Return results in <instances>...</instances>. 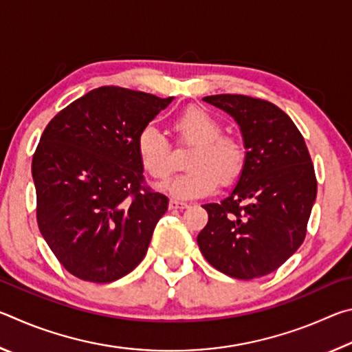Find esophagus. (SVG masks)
Instances as JSON below:
<instances>
[{
	"mask_svg": "<svg viewBox=\"0 0 352 352\" xmlns=\"http://www.w3.org/2000/svg\"><path fill=\"white\" fill-rule=\"evenodd\" d=\"M184 208H188V204H184V201H178V200L169 201V210H184Z\"/></svg>",
	"mask_w": 352,
	"mask_h": 352,
	"instance_id": "1",
	"label": "esophagus"
}]
</instances>
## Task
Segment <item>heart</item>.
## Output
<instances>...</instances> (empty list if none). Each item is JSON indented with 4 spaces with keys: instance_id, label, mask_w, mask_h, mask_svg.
<instances>
[{
    "instance_id": "obj_1",
    "label": "heart",
    "mask_w": 352,
    "mask_h": 352,
    "mask_svg": "<svg viewBox=\"0 0 352 352\" xmlns=\"http://www.w3.org/2000/svg\"><path fill=\"white\" fill-rule=\"evenodd\" d=\"M174 132L180 144H192L186 158L190 168L162 184L172 197L188 200L205 197L217 189L219 183H233L245 163V151L233 136L222 135V124L210 111L190 105L174 119ZM136 152L148 175L164 180L175 168L169 140L152 124L142 127L136 136Z\"/></svg>"
}]
</instances>
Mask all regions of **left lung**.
Returning <instances> with one entry per match:
<instances>
[{
    "instance_id": "left-lung-1",
    "label": "left lung",
    "mask_w": 352,
    "mask_h": 352,
    "mask_svg": "<svg viewBox=\"0 0 352 352\" xmlns=\"http://www.w3.org/2000/svg\"><path fill=\"white\" fill-rule=\"evenodd\" d=\"M205 102L234 118L245 146L239 182L228 197L206 204L197 236L201 254L219 272L253 279L279 269L306 237L317 178L305 138L269 100L214 94Z\"/></svg>"
}]
</instances>
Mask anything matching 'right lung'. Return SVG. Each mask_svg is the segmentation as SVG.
Here are the masks:
<instances>
[{
	"mask_svg": "<svg viewBox=\"0 0 352 352\" xmlns=\"http://www.w3.org/2000/svg\"><path fill=\"white\" fill-rule=\"evenodd\" d=\"M172 99L100 87L46 126L32 158L37 223L76 278L111 283L144 259L169 200L142 184L136 136Z\"/></svg>",
	"mask_w": 352,
	"mask_h": 352,
	"instance_id": "right-lung-1",
	"label": "right lung"
}]
</instances>
